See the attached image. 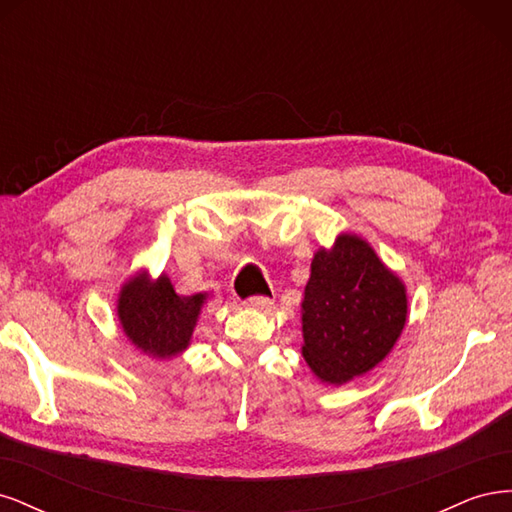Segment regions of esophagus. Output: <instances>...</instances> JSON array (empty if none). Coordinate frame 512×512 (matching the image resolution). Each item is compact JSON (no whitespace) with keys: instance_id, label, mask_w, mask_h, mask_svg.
Returning <instances> with one entry per match:
<instances>
[{"instance_id":"esophagus-1","label":"esophagus","mask_w":512,"mask_h":512,"mask_svg":"<svg viewBox=\"0 0 512 512\" xmlns=\"http://www.w3.org/2000/svg\"><path fill=\"white\" fill-rule=\"evenodd\" d=\"M247 307H252V309H260V312H267V309H271L273 307V301L269 299V297H250L247 299Z\"/></svg>"}]
</instances>
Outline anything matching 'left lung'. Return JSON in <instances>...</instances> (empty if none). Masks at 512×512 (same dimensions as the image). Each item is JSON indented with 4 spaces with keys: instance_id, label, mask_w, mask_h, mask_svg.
<instances>
[{
    "instance_id": "1",
    "label": "left lung",
    "mask_w": 512,
    "mask_h": 512,
    "mask_svg": "<svg viewBox=\"0 0 512 512\" xmlns=\"http://www.w3.org/2000/svg\"><path fill=\"white\" fill-rule=\"evenodd\" d=\"M406 290L371 247L354 235L320 250L303 297V356L331 384L376 367L406 324Z\"/></svg>"
}]
</instances>
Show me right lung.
<instances>
[{"label":"right lung","instance_id":"right-lung-1","mask_svg":"<svg viewBox=\"0 0 512 512\" xmlns=\"http://www.w3.org/2000/svg\"><path fill=\"white\" fill-rule=\"evenodd\" d=\"M203 303L205 294L181 297L166 275L151 284L143 273L123 286L119 320L132 344L166 359L188 348Z\"/></svg>","mask_w":512,"mask_h":512}]
</instances>
